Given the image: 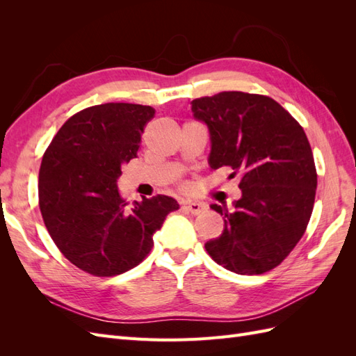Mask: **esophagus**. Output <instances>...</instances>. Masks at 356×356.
<instances>
[{
	"mask_svg": "<svg viewBox=\"0 0 356 356\" xmlns=\"http://www.w3.org/2000/svg\"><path fill=\"white\" fill-rule=\"evenodd\" d=\"M186 208L193 213V215H199L204 209H207V204L199 203V202H186Z\"/></svg>",
	"mask_w": 356,
	"mask_h": 356,
	"instance_id": "1",
	"label": "esophagus"
}]
</instances>
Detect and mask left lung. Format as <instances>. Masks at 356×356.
Here are the masks:
<instances>
[{"mask_svg": "<svg viewBox=\"0 0 356 356\" xmlns=\"http://www.w3.org/2000/svg\"><path fill=\"white\" fill-rule=\"evenodd\" d=\"M211 135V169L239 172L242 197L224 215L220 238L204 243L215 263L238 275H261L281 264L305 234L318 175L303 127L264 95L221 92L191 102Z\"/></svg>", "mask_w": 356, "mask_h": 356, "instance_id": "1", "label": "left lung"}]
</instances>
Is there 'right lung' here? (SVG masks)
Instances as JSON below:
<instances>
[{"label":"right lung","mask_w":356,"mask_h":356,"mask_svg":"<svg viewBox=\"0 0 356 356\" xmlns=\"http://www.w3.org/2000/svg\"><path fill=\"white\" fill-rule=\"evenodd\" d=\"M154 113L139 104L89 106L68 118L42 156V220L59 251L83 272L115 276L136 267L166 215L179 208L163 195L129 204L117 187Z\"/></svg>","instance_id":"1"}]
</instances>
